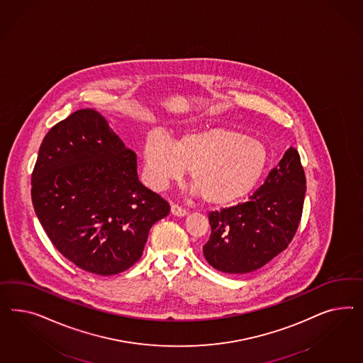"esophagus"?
<instances>
[{
	"mask_svg": "<svg viewBox=\"0 0 363 363\" xmlns=\"http://www.w3.org/2000/svg\"><path fill=\"white\" fill-rule=\"evenodd\" d=\"M170 210H172V214H173V216H177V217H184V216H186L187 214L186 209L181 208L179 205H176V203H173V205H172Z\"/></svg>",
	"mask_w": 363,
	"mask_h": 363,
	"instance_id": "obj_1",
	"label": "esophagus"
}]
</instances>
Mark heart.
<instances>
[{"label": "heart", "instance_id": "1", "mask_svg": "<svg viewBox=\"0 0 363 363\" xmlns=\"http://www.w3.org/2000/svg\"><path fill=\"white\" fill-rule=\"evenodd\" d=\"M269 161L262 140L228 128L185 133L173 143L152 134L143 145V173L150 186L162 189L189 169L190 181L211 205H230L247 196Z\"/></svg>", "mask_w": 363, "mask_h": 363}]
</instances>
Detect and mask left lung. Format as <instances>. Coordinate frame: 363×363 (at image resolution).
<instances>
[{
    "label": "left lung",
    "mask_w": 363,
    "mask_h": 363,
    "mask_svg": "<svg viewBox=\"0 0 363 363\" xmlns=\"http://www.w3.org/2000/svg\"><path fill=\"white\" fill-rule=\"evenodd\" d=\"M305 193L301 157L290 147L247 202L209 213L211 233L203 246L206 261L230 274L261 269L296 235Z\"/></svg>",
    "instance_id": "1"
}]
</instances>
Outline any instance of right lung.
I'll return each instance as SVG.
<instances>
[{
  "mask_svg": "<svg viewBox=\"0 0 363 363\" xmlns=\"http://www.w3.org/2000/svg\"><path fill=\"white\" fill-rule=\"evenodd\" d=\"M32 201L55 249L99 275L132 267L150 228L170 211L164 198L140 182L135 153L93 109L74 111L45 135Z\"/></svg>",
  "mask_w": 363,
  "mask_h": 363,
  "instance_id": "add662e5",
  "label": "right lung"
}]
</instances>
